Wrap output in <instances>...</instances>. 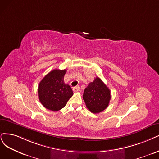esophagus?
Masks as SVG:
<instances>
[{
    "instance_id": "34e87169",
    "label": "esophagus",
    "mask_w": 159,
    "mask_h": 159,
    "mask_svg": "<svg viewBox=\"0 0 159 159\" xmlns=\"http://www.w3.org/2000/svg\"><path fill=\"white\" fill-rule=\"evenodd\" d=\"M79 90H80V87H79V86H76L74 87L73 89V92H76L79 91Z\"/></svg>"
}]
</instances>
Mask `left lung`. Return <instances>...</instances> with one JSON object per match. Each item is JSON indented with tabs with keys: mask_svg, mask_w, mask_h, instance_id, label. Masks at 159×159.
Here are the masks:
<instances>
[{
	"mask_svg": "<svg viewBox=\"0 0 159 159\" xmlns=\"http://www.w3.org/2000/svg\"><path fill=\"white\" fill-rule=\"evenodd\" d=\"M83 99L90 111L95 114L99 113L108 107L111 92L103 82L96 77L85 89Z\"/></svg>",
	"mask_w": 159,
	"mask_h": 159,
	"instance_id": "8db88e82",
	"label": "left lung"
}]
</instances>
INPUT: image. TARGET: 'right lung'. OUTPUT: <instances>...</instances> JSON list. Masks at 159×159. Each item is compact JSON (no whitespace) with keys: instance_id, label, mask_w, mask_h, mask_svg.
<instances>
[{"instance_id":"right-lung-1","label":"right lung","mask_w":159,"mask_h":159,"mask_svg":"<svg viewBox=\"0 0 159 159\" xmlns=\"http://www.w3.org/2000/svg\"><path fill=\"white\" fill-rule=\"evenodd\" d=\"M66 69H54L41 80L38 87L39 99L47 109L57 111L66 106L73 95L69 85L65 84Z\"/></svg>"}]
</instances>
